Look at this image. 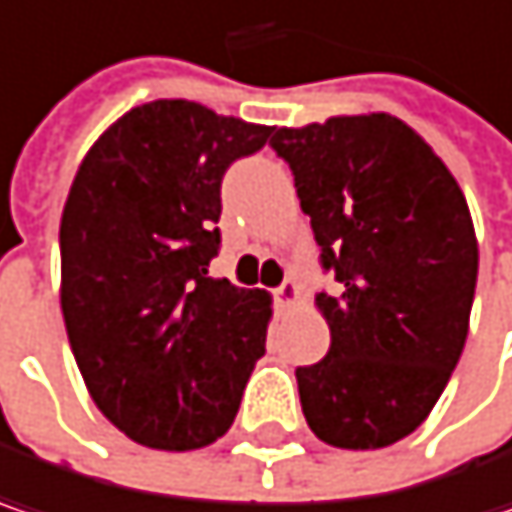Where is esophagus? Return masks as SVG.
<instances>
[{"mask_svg": "<svg viewBox=\"0 0 512 512\" xmlns=\"http://www.w3.org/2000/svg\"><path fill=\"white\" fill-rule=\"evenodd\" d=\"M296 299H299V287H296L293 281H284V284L275 290V304H278L281 310H284V307H290Z\"/></svg>", "mask_w": 512, "mask_h": 512, "instance_id": "esophagus-1", "label": "esophagus"}]
</instances>
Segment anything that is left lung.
<instances>
[{"instance_id": "obj_1", "label": "left lung", "mask_w": 512, "mask_h": 512, "mask_svg": "<svg viewBox=\"0 0 512 512\" xmlns=\"http://www.w3.org/2000/svg\"><path fill=\"white\" fill-rule=\"evenodd\" d=\"M319 260L331 349L299 366L310 431L366 451L413 434L445 390L469 334L478 281L472 213L448 166L390 114L278 128Z\"/></svg>"}]
</instances>
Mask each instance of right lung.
Instances as JSON below:
<instances>
[{
    "label": "right lung",
    "instance_id": "right-lung-1",
    "mask_svg": "<svg viewBox=\"0 0 512 512\" xmlns=\"http://www.w3.org/2000/svg\"><path fill=\"white\" fill-rule=\"evenodd\" d=\"M272 128L158 99L84 155L61 216V310L96 407L161 451L219 440L266 351L272 299L210 278L222 175Z\"/></svg>",
    "mask_w": 512,
    "mask_h": 512
}]
</instances>
